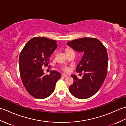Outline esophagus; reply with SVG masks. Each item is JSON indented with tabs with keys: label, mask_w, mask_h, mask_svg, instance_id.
<instances>
[{
	"label": "esophagus",
	"mask_w": 126,
	"mask_h": 126,
	"mask_svg": "<svg viewBox=\"0 0 126 126\" xmlns=\"http://www.w3.org/2000/svg\"><path fill=\"white\" fill-rule=\"evenodd\" d=\"M67 76H68L64 74H63L62 75V77H67Z\"/></svg>",
	"instance_id": "34e87169"
}]
</instances>
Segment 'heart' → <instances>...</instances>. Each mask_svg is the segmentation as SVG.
Instances as JSON below:
<instances>
[{"instance_id": "heart-1", "label": "heart", "mask_w": 126, "mask_h": 126, "mask_svg": "<svg viewBox=\"0 0 126 126\" xmlns=\"http://www.w3.org/2000/svg\"><path fill=\"white\" fill-rule=\"evenodd\" d=\"M65 51H66V53H68L70 52L74 51L73 50V49H70V48H67V49H66ZM62 70L64 72H65V73H69V72H70V67H69V66H62Z\"/></svg>"}]
</instances>
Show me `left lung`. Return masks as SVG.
<instances>
[{"label":"left lung","instance_id":"8db88e82","mask_svg":"<svg viewBox=\"0 0 126 126\" xmlns=\"http://www.w3.org/2000/svg\"><path fill=\"white\" fill-rule=\"evenodd\" d=\"M67 44L84 53L76 69L77 73H83V76L79 79L76 75H71L74 83L69 87V91L76 98H89L100 89L107 75L108 56L106 48L98 39L90 37L74 39Z\"/></svg>","mask_w":126,"mask_h":126}]
</instances>
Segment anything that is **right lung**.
Segmentation results:
<instances>
[{
    "label": "right lung",
    "instance_id": "1",
    "mask_svg": "<svg viewBox=\"0 0 126 126\" xmlns=\"http://www.w3.org/2000/svg\"><path fill=\"white\" fill-rule=\"evenodd\" d=\"M57 41L43 37L31 39L23 47L19 57L21 79L26 91L38 99L49 97L54 92L60 73L50 71L45 75L43 66H48L49 57L57 48Z\"/></svg>",
    "mask_w": 126,
    "mask_h": 126
}]
</instances>
